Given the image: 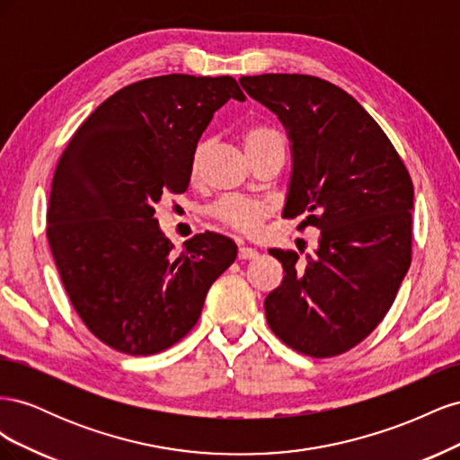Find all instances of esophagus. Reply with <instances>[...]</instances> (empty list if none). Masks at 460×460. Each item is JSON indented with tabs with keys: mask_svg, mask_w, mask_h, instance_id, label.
<instances>
[{
	"mask_svg": "<svg viewBox=\"0 0 460 460\" xmlns=\"http://www.w3.org/2000/svg\"><path fill=\"white\" fill-rule=\"evenodd\" d=\"M257 257H259L257 249L240 245V249H238V259H240V261H252V259H257Z\"/></svg>",
	"mask_w": 460,
	"mask_h": 460,
	"instance_id": "obj_1",
	"label": "esophagus"
}]
</instances>
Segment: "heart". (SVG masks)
<instances>
[{
  "label": "heart",
  "mask_w": 460,
  "mask_h": 460,
  "mask_svg": "<svg viewBox=\"0 0 460 460\" xmlns=\"http://www.w3.org/2000/svg\"><path fill=\"white\" fill-rule=\"evenodd\" d=\"M242 146L247 153L249 161L261 155L264 151H270L274 147L286 149V137L280 130L272 127H249L242 134ZM207 144L201 142L191 155L190 172L196 176L199 171V164L203 161ZM272 213V205L269 201L261 199H243V198H228L222 199L213 207V217L218 218L222 225L234 228L242 234H257L261 225L267 220Z\"/></svg>",
  "instance_id": "1"
}]
</instances>
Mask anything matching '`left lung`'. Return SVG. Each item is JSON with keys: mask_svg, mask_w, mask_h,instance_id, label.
<instances>
[{"mask_svg": "<svg viewBox=\"0 0 460 460\" xmlns=\"http://www.w3.org/2000/svg\"><path fill=\"white\" fill-rule=\"evenodd\" d=\"M284 124L291 174L282 217L320 230L314 253L269 249L284 280L264 299L270 330L309 357L349 351L382 323L411 267V176L357 100L309 75L242 76Z\"/></svg>", "mask_w": 460, "mask_h": 460, "instance_id": "1", "label": "left lung"}]
</instances>
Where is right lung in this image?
<instances>
[{
    "instance_id": "1",
    "label": "right lung",
    "mask_w": 460,
    "mask_h": 460,
    "mask_svg": "<svg viewBox=\"0 0 460 460\" xmlns=\"http://www.w3.org/2000/svg\"><path fill=\"white\" fill-rule=\"evenodd\" d=\"M230 100L245 102L232 76L136 82L80 124L55 169L48 207L55 264L84 324L120 353L155 355L182 340L238 255L215 232L172 252L153 218L163 193L188 190L199 137Z\"/></svg>"
}]
</instances>
